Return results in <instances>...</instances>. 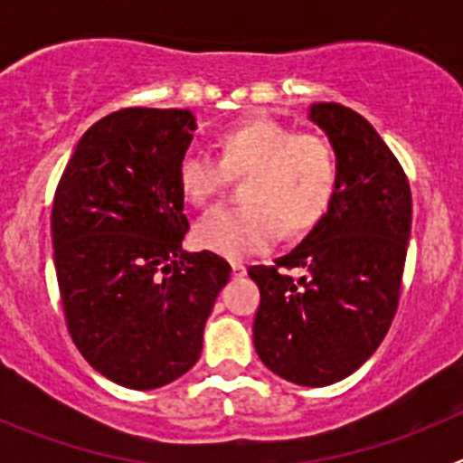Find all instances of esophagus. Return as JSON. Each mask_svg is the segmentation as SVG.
<instances>
[{"label": "esophagus", "instance_id": "obj_1", "mask_svg": "<svg viewBox=\"0 0 463 463\" xmlns=\"http://www.w3.org/2000/svg\"><path fill=\"white\" fill-rule=\"evenodd\" d=\"M232 273H234L236 278L245 276V267H243V264H241V261H232Z\"/></svg>", "mask_w": 463, "mask_h": 463}]
</instances>
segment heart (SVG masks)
Masks as SVG:
<instances>
[{
  "label": "heart",
  "mask_w": 463,
  "mask_h": 463,
  "mask_svg": "<svg viewBox=\"0 0 463 463\" xmlns=\"http://www.w3.org/2000/svg\"><path fill=\"white\" fill-rule=\"evenodd\" d=\"M229 175H248V203L203 215L194 241L203 250L241 260L271 248L282 227L304 236L325 218L338 187V159L325 138L276 120H250L222 134L220 162L194 148L178 162V185L196 206L211 203Z\"/></svg>",
  "instance_id": "1"
}]
</instances>
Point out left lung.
Here are the masks:
<instances>
[{"instance_id": "1", "label": "left lung", "mask_w": 463, "mask_h": 463, "mask_svg": "<svg viewBox=\"0 0 463 463\" xmlns=\"http://www.w3.org/2000/svg\"><path fill=\"white\" fill-rule=\"evenodd\" d=\"M308 120L336 153L334 202L276 267H250L248 276L261 297L252 325L261 362L289 383L325 387L354 373L394 320L412 199L406 174L366 118L322 101L310 104ZM282 266L305 276L294 281Z\"/></svg>"}]
</instances>
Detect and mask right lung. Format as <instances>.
Masks as SVG:
<instances>
[{"instance_id": "right-lung-1", "label": "right lung", "mask_w": 463, "mask_h": 463, "mask_svg": "<svg viewBox=\"0 0 463 463\" xmlns=\"http://www.w3.org/2000/svg\"><path fill=\"white\" fill-rule=\"evenodd\" d=\"M187 109H125L94 122L52 202L55 271L69 334L92 369L157 390L192 369L232 267L183 248L190 222L178 162Z\"/></svg>"}]
</instances>
